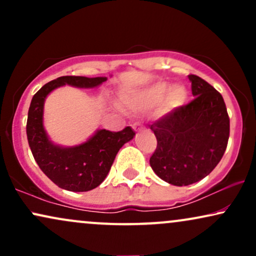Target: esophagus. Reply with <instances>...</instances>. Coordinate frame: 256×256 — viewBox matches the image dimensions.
Masks as SVG:
<instances>
[{
	"label": "esophagus",
	"mask_w": 256,
	"mask_h": 256,
	"mask_svg": "<svg viewBox=\"0 0 256 256\" xmlns=\"http://www.w3.org/2000/svg\"><path fill=\"white\" fill-rule=\"evenodd\" d=\"M132 128H134V130L137 131V132L142 131L143 128H144V125H143L140 122H136L134 124H132Z\"/></svg>",
	"instance_id": "1"
}]
</instances>
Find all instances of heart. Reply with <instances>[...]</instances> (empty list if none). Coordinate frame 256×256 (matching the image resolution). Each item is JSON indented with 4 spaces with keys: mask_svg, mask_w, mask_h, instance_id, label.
<instances>
[{
    "mask_svg": "<svg viewBox=\"0 0 256 256\" xmlns=\"http://www.w3.org/2000/svg\"><path fill=\"white\" fill-rule=\"evenodd\" d=\"M170 85L167 83H156L152 86L149 88L143 95V102L148 107L158 104L161 101L167 92L169 94L166 96L165 100V108L167 110H171L173 108H177L185 102L188 98V92L183 86H174L170 92Z\"/></svg>",
    "mask_w": 256,
    "mask_h": 256,
    "instance_id": "1",
    "label": "heart"
}]
</instances>
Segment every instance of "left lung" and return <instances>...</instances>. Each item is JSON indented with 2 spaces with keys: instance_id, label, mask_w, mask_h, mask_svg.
Listing matches in <instances>:
<instances>
[{
  "instance_id": "8db88e82",
  "label": "left lung",
  "mask_w": 256,
  "mask_h": 256,
  "mask_svg": "<svg viewBox=\"0 0 256 256\" xmlns=\"http://www.w3.org/2000/svg\"><path fill=\"white\" fill-rule=\"evenodd\" d=\"M195 98L150 125L158 144L150 166L162 180L177 186L204 179L226 150L230 118L222 94L198 76L190 74Z\"/></svg>"
}]
</instances>
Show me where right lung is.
<instances>
[{"instance_id": "add662e5", "label": "right lung", "mask_w": 256, "mask_h": 256, "mask_svg": "<svg viewBox=\"0 0 256 256\" xmlns=\"http://www.w3.org/2000/svg\"><path fill=\"white\" fill-rule=\"evenodd\" d=\"M106 79L64 76L43 85L32 98L26 122L28 146L44 174L64 190L89 192L98 186L107 177L119 149L134 138V131L130 126L118 132L100 130L80 146L73 148L54 146L43 128L44 100L50 91L61 85L95 88Z\"/></svg>"}]
</instances>
